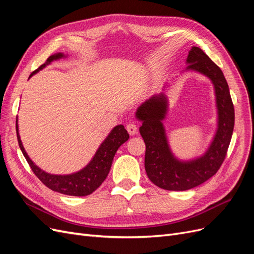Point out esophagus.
Masks as SVG:
<instances>
[{
  "mask_svg": "<svg viewBox=\"0 0 254 254\" xmlns=\"http://www.w3.org/2000/svg\"><path fill=\"white\" fill-rule=\"evenodd\" d=\"M126 129H127V131L130 135L135 134L136 131H137V128H136V125L134 124V123H129V124H127Z\"/></svg>",
  "mask_w": 254,
  "mask_h": 254,
  "instance_id": "1",
  "label": "esophagus"
}]
</instances>
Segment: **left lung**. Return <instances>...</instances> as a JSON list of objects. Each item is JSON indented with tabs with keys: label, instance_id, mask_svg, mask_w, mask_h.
I'll use <instances>...</instances> for the list:
<instances>
[{
	"label": "left lung",
	"instance_id": "8db88e82",
	"mask_svg": "<svg viewBox=\"0 0 254 254\" xmlns=\"http://www.w3.org/2000/svg\"><path fill=\"white\" fill-rule=\"evenodd\" d=\"M188 68L207 76L214 84L218 108V129L204 156L190 162H180L168 147L162 121L167 110L164 94L155 95L136 111L142 121L140 133L146 145L145 171L149 180L167 190H187L200 186L218 172L226 159L234 128V106L228 82L220 67L199 48L193 47L188 55Z\"/></svg>",
	"mask_w": 254,
	"mask_h": 254
}]
</instances>
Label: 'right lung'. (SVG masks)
Instances as JSON below:
<instances>
[{
    "label": "right lung",
    "instance_id": "1",
    "mask_svg": "<svg viewBox=\"0 0 254 254\" xmlns=\"http://www.w3.org/2000/svg\"><path fill=\"white\" fill-rule=\"evenodd\" d=\"M61 57H64V54L61 53L50 56L42 65H40L35 72L32 73V75L41 70L45 65L50 64L53 60L59 59ZM17 122L16 129L18 143L22 150V153L24 155L27 163L29 164L30 168H32L33 173L45 187H48L52 190L58 191V193L70 196H87L93 193L96 189L101 187V184L105 181L107 176H108L110 172L115 152H117V150L123 143H125L129 139V134L127 132V130L124 128V126L119 125L117 127H114L110 134L107 136V139L103 142L101 146H99L94 158L92 159L91 162L84 167L83 170H81L78 173L66 176L50 175L41 171L38 166H36L33 163V161L27 156V153L24 150V147H23L22 142L20 140Z\"/></svg>",
    "mask_w": 254,
    "mask_h": 254
}]
</instances>
